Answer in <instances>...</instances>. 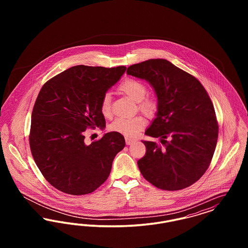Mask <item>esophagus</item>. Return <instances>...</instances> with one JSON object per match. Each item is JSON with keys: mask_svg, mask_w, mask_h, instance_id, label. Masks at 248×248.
<instances>
[{"mask_svg": "<svg viewBox=\"0 0 248 248\" xmlns=\"http://www.w3.org/2000/svg\"><path fill=\"white\" fill-rule=\"evenodd\" d=\"M134 142H136V140L134 139H130V138H125V143L126 145H131L133 144Z\"/></svg>", "mask_w": 248, "mask_h": 248, "instance_id": "1", "label": "esophagus"}]
</instances>
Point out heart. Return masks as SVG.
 <instances>
[{
  "label": "heart",
  "instance_id": "obj_1",
  "mask_svg": "<svg viewBox=\"0 0 248 248\" xmlns=\"http://www.w3.org/2000/svg\"><path fill=\"white\" fill-rule=\"evenodd\" d=\"M119 90L126 94L133 101L138 102V108L147 117H154L158 110V101L154 96L146 95L147 86L140 80L128 78L119 85ZM100 111L104 116L111 113V96L104 94L100 101ZM145 127V121L137 116L134 118H118L110 124L111 131L117 132L126 137L138 136Z\"/></svg>",
  "mask_w": 248,
  "mask_h": 248
}]
</instances>
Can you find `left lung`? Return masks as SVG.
I'll list each match as a JSON object with an SVG mask.
<instances>
[{"label":"left lung","instance_id":"obj_1","mask_svg":"<svg viewBox=\"0 0 248 248\" xmlns=\"http://www.w3.org/2000/svg\"><path fill=\"white\" fill-rule=\"evenodd\" d=\"M126 73L148 81L158 98L156 118L145 134L161 144L142 141L146 154L138 161L142 176L158 189L189 187L209 167L218 136L212 101L191 74L165 59H149Z\"/></svg>","mask_w":248,"mask_h":248}]
</instances>
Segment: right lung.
I'll return each instance as SVG.
<instances>
[{
	"label": "right lung",
	"instance_id": "right-lung-1",
	"mask_svg": "<svg viewBox=\"0 0 248 248\" xmlns=\"http://www.w3.org/2000/svg\"><path fill=\"white\" fill-rule=\"evenodd\" d=\"M125 70L124 66L78 65L43 85L32 109L29 140L36 165L56 189L84 195L109 176L114 157L125 146L124 136L109 132L86 145L84 132L106 125L101 98Z\"/></svg>",
	"mask_w": 248,
	"mask_h": 248
}]
</instances>
